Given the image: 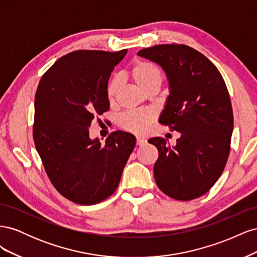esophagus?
I'll return each mask as SVG.
<instances>
[{
    "mask_svg": "<svg viewBox=\"0 0 257 257\" xmlns=\"http://www.w3.org/2000/svg\"><path fill=\"white\" fill-rule=\"evenodd\" d=\"M136 144H137V146H144V145H146V144H147V141H146L145 138L137 137V139H136Z\"/></svg>",
    "mask_w": 257,
    "mask_h": 257,
    "instance_id": "esophagus-1",
    "label": "esophagus"
}]
</instances>
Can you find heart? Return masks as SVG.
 I'll use <instances>...</instances> for the list:
<instances>
[{
	"label": "heart",
	"mask_w": 257,
	"mask_h": 257,
	"mask_svg": "<svg viewBox=\"0 0 257 257\" xmlns=\"http://www.w3.org/2000/svg\"><path fill=\"white\" fill-rule=\"evenodd\" d=\"M132 80L145 93L158 92L163 82V74L161 69L151 62L136 61L130 69ZM120 89L118 78H112L107 84L106 95L109 102H113L116 93ZM154 120V114L151 111H128L121 115L120 125L125 131L132 133H143L149 124Z\"/></svg>",
	"instance_id": "b5f03b06"
}]
</instances>
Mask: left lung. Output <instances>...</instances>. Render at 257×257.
Wrapping results in <instances>:
<instances>
[{"mask_svg": "<svg viewBox=\"0 0 257 257\" xmlns=\"http://www.w3.org/2000/svg\"><path fill=\"white\" fill-rule=\"evenodd\" d=\"M137 54L165 72L169 95L159 122L180 133L175 147L161 137L148 141L159 150L155 182L174 199L197 198L220 178L229 155L234 115L226 84L211 61L186 45H157Z\"/></svg>", "mask_w": 257, "mask_h": 257, "instance_id": "obj_1", "label": "left lung"}]
</instances>
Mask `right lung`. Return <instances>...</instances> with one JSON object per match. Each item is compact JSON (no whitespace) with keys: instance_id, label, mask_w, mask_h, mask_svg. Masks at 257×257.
Returning a JSON list of instances; mask_svg holds the SVG:
<instances>
[{"instance_id":"obj_1","label":"right lung","mask_w":257,"mask_h":257,"mask_svg":"<svg viewBox=\"0 0 257 257\" xmlns=\"http://www.w3.org/2000/svg\"><path fill=\"white\" fill-rule=\"evenodd\" d=\"M126 52L73 51L38 83L34 144L51 183L73 203L94 205L112 195L135 148L127 132H112L104 145L89 136L94 115L109 109L108 80Z\"/></svg>"}]
</instances>
